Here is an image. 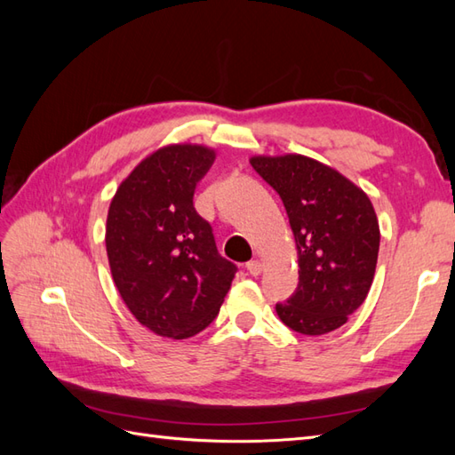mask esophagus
<instances>
[{
	"mask_svg": "<svg viewBox=\"0 0 455 455\" xmlns=\"http://www.w3.org/2000/svg\"><path fill=\"white\" fill-rule=\"evenodd\" d=\"M246 272L250 275H258L259 272H262V262H259V259H250V262L246 264Z\"/></svg>",
	"mask_w": 455,
	"mask_h": 455,
	"instance_id": "esophagus-1",
	"label": "esophagus"
}]
</instances>
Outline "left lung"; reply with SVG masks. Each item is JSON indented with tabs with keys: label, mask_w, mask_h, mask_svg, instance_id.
I'll return each instance as SVG.
<instances>
[{
	"label": "left lung",
	"mask_w": 455,
	"mask_h": 455,
	"mask_svg": "<svg viewBox=\"0 0 455 455\" xmlns=\"http://www.w3.org/2000/svg\"><path fill=\"white\" fill-rule=\"evenodd\" d=\"M283 201L299 254V285L275 311L307 336L340 328L373 282L379 225L370 197L324 164L299 154L250 160Z\"/></svg>",
	"instance_id": "8db88e82"
}]
</instances>
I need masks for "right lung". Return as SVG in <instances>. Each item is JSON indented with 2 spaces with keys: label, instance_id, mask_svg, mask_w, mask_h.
Listing matches in <instances>:
<instances>
[{
  "label": "right lung",
  "instance_id": "obj_1",
  "mask_svg": "<svg viewBox=\"0 0 455 455\" xmlns=\"http://www.w3.org/2000/svg\"><path fill=\"white\" fill-rule=\"evenodd\" d=\"M212 162L215 152L205 147L156 150L121 183L108 215L105 246L124 305L140 324L173 340L215 321L236 274L193 205Z\"/></svg>",
  "mask_w": 455,
  "mask_h": 455
}]
</instances>
